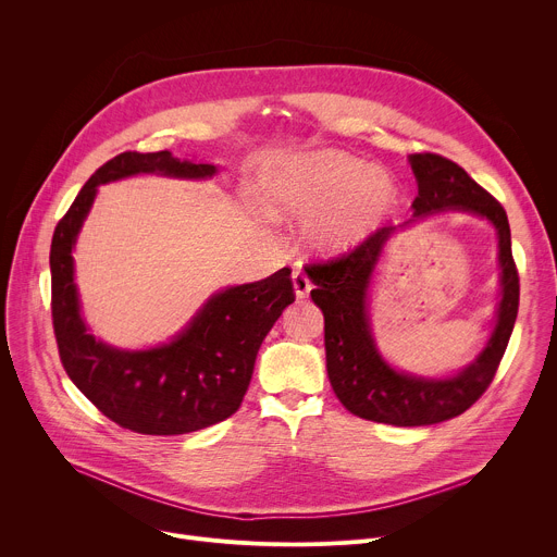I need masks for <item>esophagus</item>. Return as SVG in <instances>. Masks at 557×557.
Returning <instances> with one entry per match:
<instances>
[{"mask_svg":"<svg viewBox=\"0 0 557 557\" xmlns=\"http://www.w3.org/2000/svg\"><path fill=\"white\" fill-rule=\"evenodd\" d=\"M293 288H295V295L304 299L310 293V280L301 271H293Z\"/></svg>","mask_w":557,"mask_h":557,"instance_id":"34e87169","label":"esophagus"}]
</instances>
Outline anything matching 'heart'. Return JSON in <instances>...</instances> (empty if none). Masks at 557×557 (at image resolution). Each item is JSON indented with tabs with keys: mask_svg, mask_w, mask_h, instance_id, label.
Masks as SVG:
<instances>
[{
	"mask_svg": "<svg viewBox=\"0 0 557 557\" xmlns=\"http://www.w3.org/2000/svg\"><path fill=\"white\" fill-rule=\"evenodd\" d=\"M269 209L280 218H317L310 237L317 249L348 251L385 222L396 205V183L344 151L304 153L271 170L264 181Z\"/></svg>",
	"mask_w": 557,
	"mask_h": 557,
	"instance_id": "1",
	"label": "heart"
}]
</instances>
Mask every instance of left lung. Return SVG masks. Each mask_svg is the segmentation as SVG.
Listing matches in <instances>:
<instances>
[{
  "instance_id": "8db88e82",
  "label": "left lung",
  "mask_w": 557,
  "mask_h": 557,
  "mask_svg": "<svg viewBox=\"0 0 557 557\" xmlns=\"http://www.w3.org/2000/svg\"><path fill=\"white\" fill-rule=\"evenodd\" d=\"M410 165L419 185L410 222L458 209L487 218L498 231L503 299L496 329L473 363L451 379H421L396 372L379 355L370 335L366 301L374 267L396 226H379L352 251L304 267L314 284L310 297L324 312L326 370L337 399L359 419L396 428L449 421L479 401L496 376L520 304V277L511 256V231L503 205L445 156L432 151L412 153Z\"/></svg>"
}]
</instances>
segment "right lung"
Here are the masks:
<instances>
[{
  "instance_id": "right-lung-1",
  "label": "right lung",
  "mask_w": 557,
  "mask_h": 557,
  "mask_svg": "<svg viewBox=\"0 0 557 557\" xmlns=\"http://www.w3.org/2000/svg\"><path fill=\"white\" fill-rule=\"evenodd\" d=\"M134 174L211 178L215 165L178 161L168 149L123 151L101 165L52 235V329L67 376L101 414L138 434H187L220 423L240 408L264 337L295 301L290 269L215 293L165 346L132 352L97 342L78 312L72 247L97 187Z\"/></svg>"
}]
</instances>
